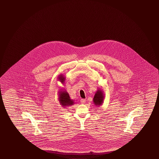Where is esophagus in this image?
I'll use <instances>...</instances> for the list:
<instances>
[{
  "label": "esophagus",
  "instance_id": "esophagus-1",
  "mask_svg": "<svg viewBox=\"0 0 159 159\" xmlns=\"http://www.w3.org/2000/svg\"><path fill=\"white\" fill-rule=\"evenodd\" d=\"M80 102L81 104H85L86 102V99H81L80 100Z\"/></svg>",
  "mask_w": 159,
  "mask_h": 159
}]
</instances>
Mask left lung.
<instances>
[{
    "mask_svg": "<svg viewBox=\"0 0 159 159\" xmlns=\"http://www.w3.org/2000/svg\"><path fill=\"white\" fill-rule=\"evenodd\" d=\"M104 98L105 94H104L103 90H102V89H98L93 99V102L95 105L96 107H100L104 103Z\"/></svg>",
    "mask_w": 159,
    "mask_h": 159,
    "instance_id": "1",
    "label": "left lung"
}]
</instances>
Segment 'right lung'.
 Masks as SVG:
<instances>
[{"instance_id":"right-lung-1","label":"right lung","mask_w":159,"mask_h":159,"mask_svg":"<svg viewBox=\"0 0 159 159\" xmlns=\"http://www.w3.org/2000/svg\"><path fill=\"white\" fill-rule=\"evenodd\" d=\"M65 76L63 74H60L57 77V80L61 82L62 84H64L65 81ZM58 99L59 101L60 104L63 107H70L71 105L74 104V100L70 99L69 94L65 89H61L59 91H58Z\"/></svg>"}]
</instances>
